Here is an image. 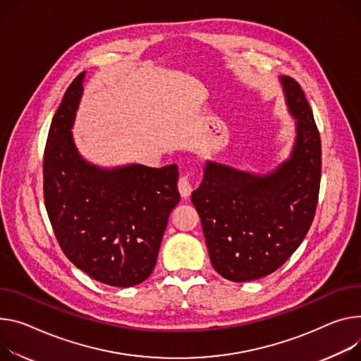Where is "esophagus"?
I'll return each mask as SVG.
<instances>
[{"mask_svg": "<svg viewBox=\"0 0 361 361\" xmlns=\"http://www.w3.org/2000/svg\"><path fill=\"white\" fill-rule=\"evenodd\" d=\"M191 177H192V174L185 173V174H183V176L180 177V180H178V190H180V194H181L183 199L190 197V194H191V191H192V181H191Z\"/></svg>", "mask_w": 361, "mask_h": 361, "instance_id": "esophagus-1", "label": "esophagus"}]
</instances>
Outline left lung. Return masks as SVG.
<instances>
[{"instance_id":"left-lung-1","label":"left lung","mask_w":361,"mask_h":361,"mask_svg":"<svg viewBox=\"0 0 361 361\" xmlns=\"http://www.w3.org/2000/svg\"><path fill=\"white\" fill-rule=\"evenodd\" d=\"M297 118V142L269 176L207 162L191 194L213 268L233 282L253 281L281 268L312 224L321 183V138L301 85L281 78Z\"/></svg>"}]
</instances>
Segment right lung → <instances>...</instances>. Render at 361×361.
<instances>
[{"label":"right lung","mask_w":361,"mask_h":361,"mask_svg":"<svg viewBox=\"0 0 361 361\" xmlns=\"http://www.w3.org/2000/svg\"><path fill=\"white\" fill-rule=\"evenodd\" d=\"M80 73L64 92L43 155L44 204L54 236L72 264L102 283L129 288L155 268L171 210L180 202L176 164L101 170L80 158L71 128Z\"/></svg>","instance_id":"add662e5"}]
</instances>
